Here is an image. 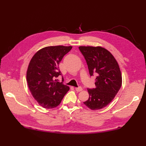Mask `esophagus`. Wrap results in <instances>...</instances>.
I'll return each instance as SVG.
<instances>
[{
    "label": "esophagus",
    "mask_w": 146,
    "mask_h": 146,
    "mask_svg": "<svg viewBox=\"0 0 146 146\" xmlns=\"http://www.w3.org/2000/svg\"><path fill=\"white\" fill-rule=\"evenodd\" d=\"M82 90H83V88H82V87H77V88H75V90L76 91V92H81V91H82Z\"/></svg>",
    "instance_id": "obj_1"
}]
</instances>
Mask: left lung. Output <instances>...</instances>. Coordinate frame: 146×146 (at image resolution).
<instances>
[{"label": "left lung", "instance_id": "obj_1", "mask_svg": "<svg viewBox=\"0 0 146 146\" xmlns=\"http://www.w3.org/2000/svg\"><path fill=\"white\" fill-rule=\"evenodd\" d=\"M85 57L90 76L97 75L96 88H88L89 98L83 102L92 110H100L112 101L122 85V78L115 58L100 46H80Z\"/></svg>", "mask_w": 146, "mask_h": 146}]
</instances>
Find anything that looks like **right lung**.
<instances>
[{
    "instance_id": "add662e5",
    "label": "right lung",
    "mask_w": 146,
    "mask_h": 146,
    "mask_svg": "<svg viewBox=\"0 0 146 146\" xmlns=\"http://www.w3.org/2000/svg\"><path fill=\"white\" fill-rule=\"evenodd\" d=\"M72 46H47L37 51L26 73L27 85L39 105L50 109L60 104L70 88L56 78L61 75L59 64Z\"/></svg>"
}]
</instances>
